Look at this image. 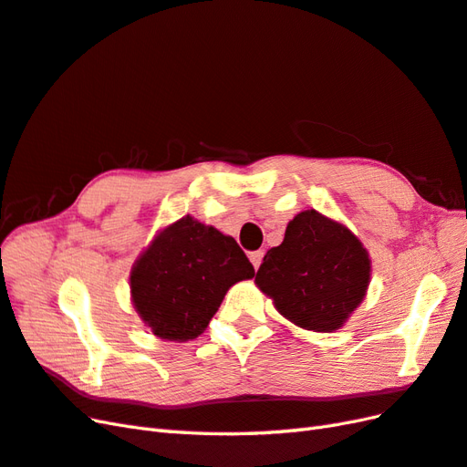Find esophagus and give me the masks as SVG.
Instances as JSON below:
<instances>
[{
    "label": "esophagus",
    "mask_w": 467,
    "mask_h": 467,
    "mask_svg": "<svg viewBox=\"0 0 467 467\" xmlns=\"http://www.w3.org/2000/svg\"><path fill=\"white\" fill-rule=\"evenodd\" d=\"M262 258H265V250H254V253H250V262H253V266L258 270L262 265Z\"/></svg>",
    "instance_id": "esophagus-1"
}]
</instances>
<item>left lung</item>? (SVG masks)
Returning a JSON list of instances; mask_svg holds the SVG:
<instances>
[{
  "label": "left lung",
  "instance_id": "obj_1",
  "mask_svg": "<svg viewBox=\"0 0 467 467\" xmlns=\"http://www.w3.org/2000/svg\"><path fill=\"white\" fill-rule=\"evenodd\" d=\"M370 258L348 226L316 209L297 213L280 246L270 248L256 285L297 327L331 333L363 302Z\"/></svg>",
  "mask_w": 467,
  "mask_h": 467
}]
</instances>
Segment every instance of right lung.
Instances as JSON below:
<instances>
[{
	"instance_id": "add662e5",
	"label": "right lung",
	"mask_w": 467,
	"mask_h": 467,
	"mask_svg": "<svg viewBox=\"0 0 467 467\" xmlns=\"http://www.w3.org/2000/svg\"><path fill=\"white\" fill-rule=\"evenodd\" d=\"M253 276L254 268L233 236L185 214L160 231L134 262L130 292L153 336L187 341L207 329L231 285Z\"/></svg>"
}]
</instances>
